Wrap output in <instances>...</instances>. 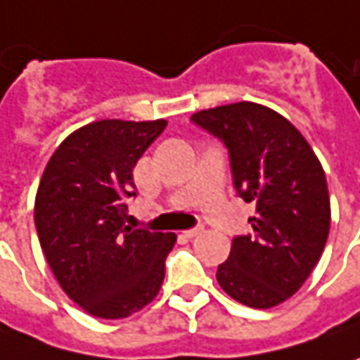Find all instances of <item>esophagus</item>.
Instances as JSON below:
<instances>
[{
  "mask_svg": "<svg viewBox=\"0 0 360 360\" xmlns=\"http://www.w3.org/2000/svg\"><path fill=\"white\" fill-rule=\"evenodd\" d=\"M198 234H202V229H190L182 232V236H186V238H194V236H198Z\"/></svg>",
  "mask_w": 360,
  "mask_h": 360,
  "instance_id": "esophagus-1",
  "label": "esophagus"
}]
</instances>
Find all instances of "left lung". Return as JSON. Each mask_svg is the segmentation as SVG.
<instances>
[{"mask_svg":"<svg viewBox=\"0 0 360 360\" xmlns=\"http://www.w3.org/2000/svg\"><path fill=\"white\" fill-rule=\"evenodd\" d=\"M192 122L226 146L234 188L256 206L252 232L232 238L218 284L246 307H276L302 286L325 250V170L304 136L266 105H218L196 112Z\"/></svg>","mask_w":360,"mask_h":360,"instance_id":"8db88e82","label":"left lung"}]
</instances>
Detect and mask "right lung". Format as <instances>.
Returning a JSON list of instances; mask_svg holds the SVG:
<instances>
[{
	"label": "right lung",
	"mask_w": 360,
	"mask_h": 360,
	"mask_svg": "<svg viewBox=\"0 0 360 360\" xmlns=\"http://www.w3.org/2000/svg\"><path fill=\"white\" fill-rule=\"evenodd\" d=\"M166 120H100L70 134L44 170L35 230L63 292L98 319H126L158 295L176 234L126 224L134 166Z\"/></svg>",
	"instance_id": "obj_1"
}]
</instances>
